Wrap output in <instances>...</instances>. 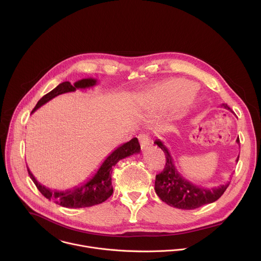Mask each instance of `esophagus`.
Instances as JSON below:
<instances>
[{
	"mask_svg": "<svg viewBox=\"0 0 261 261\" xmlns=\"http://www.w3.org/2000/svg\"><path fill=\"white\" fill-rule=\"evenodd\" d=\"M138 139H139V142H140V146L141 148H146L148 145H150V137H148V135L146 134H139L138 135Z\"/></svg>",
	"mask_w": 261,
	"mask_h": 261,
	"instance_id": "esophagus-1",
	"label": "esophagus"
}]
</instances>
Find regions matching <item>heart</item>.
Listing matches in <instances>:
<instances>
[{"instance_id": "obj_1", "label": "heart", "mask_w": 261, "mask_h": 261, "mask_svg": "<svg viewBox=\"0 0 261 261\" xmlns=\"http://www.w3.org/2000/svg\"><path fill=\"white\" fill-rule=\"evenodd\" d=\"M193 83L184 79L169 80L145 94L144 108L147 111L170 110L193 103L196 92Z\"/></svg>"}]
</instances>
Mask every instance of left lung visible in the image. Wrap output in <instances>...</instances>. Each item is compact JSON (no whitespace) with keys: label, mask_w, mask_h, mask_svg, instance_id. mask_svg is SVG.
I'll return each instance as SVG.
<instances>
[{"label":"left lung","mask_w":261,"mask_h":261,"mask_svg":"<svg viewBox=\"0 0 261 261\" xmlns=\"http://www.w3.org/2000/svg\"><path fill=\"white\" fill-rule=\"evenodd\" d=\"M222 106L231 111L227 104H222ZM237 142L240 143L239 138ZM154 143L161 148L166 157V164L163 171L156 175L155 191L160 199L168 205L180 210H194L216 201L227 189L229 181L218 187L206 189L186 179L177 171L165 144L160 139H156ZM239 157L237 162L239 161Z\"/></svg>","instance_id":"1"}]
</instances>
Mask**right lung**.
<instances>
[{
  "label": "right lung",
  "instance_id": "right-lung-1",
  "mask_svg": "<svg viewBox=\"0 0 261 261\" xmlns=\"http://www.w3.org/2000/svg\"><path fill=\"white\" fill-rule=\"evenodd\" d=\"M97 84V80L95 79H84L76 82L73 86L69 82H65L60 84L56 89L44 95L38 103L36 104L32 114L39 107L54 99L55 97L75 92L77 89L86 90L94 87ZM140 152V145L137 138H132L130 141L121 144L116 150L111 153L101 164L97 172L89 178V180L83 182L81 186H76L73 189H68L65 191H57L46 188L45 186L41 185L38 180L35 178L33 173L30 171L29 167V175L36 185V187L49 200H54L57 204H60L64 207L70 208H80V207H89L99 203L104 202L107 198H109L114 192L113 185H111V172H113L114 166L122 159L129 157L133 154H138Z\"/></svg>",
  "mask_w": 261,
  "mask_h": 261
}]
</instances>
